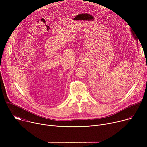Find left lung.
I'll return each mask as SVG.
<instances>
[{"instance_id":"obj_1","label":"left lung","mask_w":147,"mask_h":147,"mask_svg":"<svg viewBox=\"0 0 147 147\" xmlns=\"http://www.w3.org/2000/svg\"><path fill=\"white\" fill-rule=\"evenodd\" d=\"M131 34H132V35H133V37L134 38V39H137V36L136 35V34H134V32H133L132 31V30H131Z\"/></svg>"}]
</instances>
